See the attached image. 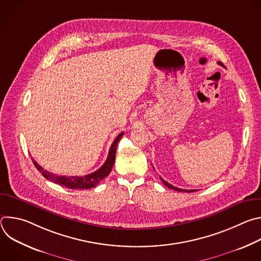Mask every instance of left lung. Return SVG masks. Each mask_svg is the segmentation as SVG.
<instances>
[{"instance_id":"1","label":"left lung","mask_w":261,"mask_h":261,"mask_svg":"<svg viewBox=\"0 0 261 261\" xmlns=\"http://www.w3.org/2000/svg\"><path fill=\"white\" fill-rule=\"evenodd\" d=\"M218 64H219V65H221V66H223V64H222L221 62H218ZM160 178H161L162 182L166 186L167 188H169V189H172V190H175V191H178V192H194V191H197V190H186V189H180V188L174 187V186H172L171 184L167 182V181H166V180H164L162 177H160Z\"/></svg>"}]
</instances>
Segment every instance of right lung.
Returning a JSON list of instances; mask_svg holds the SVG:
<instances>
[{
  "mask_svg": "<svg viewBox=\"0 0 261 261\" xmlns=\"http://www.w3.org/2000/svg\"><path fill=\"white\" fill-rule=\"evenodd\" d=\"M124 135V132L120 133L117 138L115 139V141L111 144L110 148H109V153L107 156V159L105 161V163L95 172H92L90 174L87 175H83V176H67V175H58L55 173H51L47 170H45L43 167H41L38 163H37L34 159L33 163L35 165V167L40 171V173L48 180L61 185L63 187L69 188V189H91L96 187V186L104 178L106 177L111 169H113L114 163H115V159H116V153H117V144L119 142V140L122 138V136Z\"/></svg>",
  "mask_w": 261,
  "mask_h": 261,
  "instance_id": "add662e5",
  "label": "right lung"
}]
</instances>
